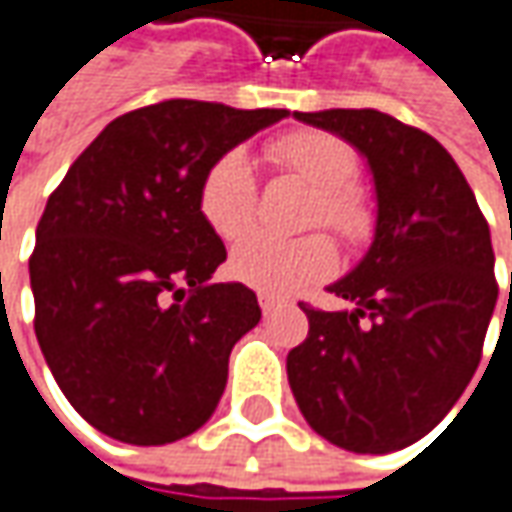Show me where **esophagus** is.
<instances>
[{
	"label": "esophagus",
	"instance_id": "1",
	"mask_svg": "<svg viewBox=\"0 0 512 512\" xmlns=\"http://www.w3.org/2000/svg\"><path fill=\"white\" fill-rule=\"evenodd\" d=\"M279 305H282V299H276V296H270V294H259V308H262V314L276 311Z\"/></svg>",
	"mask_w": 512,
	"mask_h": 512
}]
</instances>
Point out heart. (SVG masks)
<instances>
[{"mask_svg":"<svg viewBox=\"0 0 512 512\" xmlns=\"http://www.w3.org/2000/svg\"><path fill=\"white\" fill-rule=\"evenodd\" d=\"M268 158L320 192L314 224H325L354 242L369 230V207L360 192L348 187L357 175L351 146L325 132H288L268 146ZM201 216L224 242H236L256 218V175L242 152L218 158L198 190ZM337 265V250L325 236L282 242L250 236L233 250L230 273L270 296H291L325 279Z\"/></svg>","mask_w":512,"mask_h":512,"instance_id":"heart-1","label":"heart"}]
</instances>
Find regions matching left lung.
I'll use <instances>...</instances> for the list:
<instances>
[{"label":"left lung","instance_id":"obj_1","mask_svg":"<svg viewBox=\"0 0 512 512\" xmlns=\"http://www.w3.org/2000/svg\"><path fill=\"white\" fill-rule=\"evenodd\" d=\"M294 117L366 158L377 218L366 256L328 285L354 308L302 305L311 328L288 354V383L325 441L395 452L444 421L478 369L499 299L490 227L432 135L377 109Z\"/></svg>","mask_w":512,"mask_h":512}]
</instances>
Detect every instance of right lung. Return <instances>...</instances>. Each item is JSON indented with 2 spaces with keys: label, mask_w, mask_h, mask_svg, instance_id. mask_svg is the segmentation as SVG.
I'll return each mask as SVG.
<instances>
[{
  "label": "right lung",
  "mask_w": 512,
  "mask_h": 512,
  "mask_svg": "<svg viewBox=\"0 0 512 512\" xmlns=\"http://www.w3.org/2000/svg\"><path fill=\"white\" fill-rule=\"evenodd\" d=\"M288 109L164 100L115 117L51 192L31 291L39 348L68 403L123 444L161 447L216 412L233 345L262 320L201 216L204 175Z\"/></svg>",
  "instance_id": "obj_1"
}]
</instances>
